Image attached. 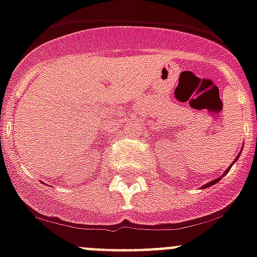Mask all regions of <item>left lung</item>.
<instances>
[{"label":"left lung","instance_id":"1","mask_svg":"<svg viewBox=\"0 0 257 257\" xmlns=\"http://www.w3.org/2000/svg\"><path fill=\"white\" fill-rule=\"evenodd\" d=\"M239 156H240V153H239ZM239 156H237V157H239ZM237 157L235 158V161H236V160H237ZM235 161H233V162H235ZM232 165H233V164H231V166H232ZM231 166H230V168H231ZM230 168L227 169L226 173H228V170H230ZM226 173H224V174H226ZM224 174H223V176H224ZM223 176L220 177V178H216V179H214V181H211V182H208V183H206V185H203V186H202V189H204V187H210V186H212V185H215L216 182H219V181H220V179L223 178Z\"/></svg>","mask_w":257,"mask_h":257}]
</instances>
